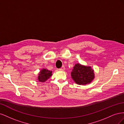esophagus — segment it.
<instances>
[{"mask_svg":"<svg viewBox=\"0 0 124 124\" xmlns=\"http://www.w3.org/2000/svg\"><path fill=\"white\" fill-rule=\"evenodd\" d=\"M65 68L64 66H62L61 68L59 69V70H61V71H63V70H65Z\"/></svg>","mask_w":124,"mask_h":124,"instance_id":"34e87169","label":"esophagus"}]
</instances>
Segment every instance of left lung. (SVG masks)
<instances>
[{
    "instance_id": "1",
    "label": "left lung",
    "mask_w": 124,
    "mask_h": 124,
    "mask_svg": "<svg viewBox=\"0 0 124 124\" xmlns=\"http://www.w3.org/2000/svg\"><path fill=\"white\" fill-rule=\"evenodd\" d=\"M71 74L74 82L78 85L90 83L94 78L93 70L91 67L82 66L79 63L75 65Z\"/></svg>"
}]
</instances>
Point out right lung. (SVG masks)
Here are the masks:
<instances>
[{
  "label": "right lung",
  "instance_id": "right-lung-1",
  "mask_svg": "<svg viewBox=\"0 0 124 124\" xmlns=\"http://www.w3.org/2000/svg\"><path fill=\"white\" fill-rule=\"evenodd\" d=\"M52 74V71L43 69L40 72L38 77V80L41 82H44L46 81L48 78H49Z\"/></svg>",
  "mask_w": 124,
  "mask_h": 124
}]
</instances>
